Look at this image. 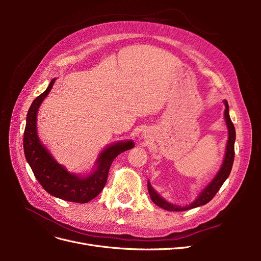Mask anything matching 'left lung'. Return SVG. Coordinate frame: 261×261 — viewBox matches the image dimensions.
I'll use <instances>...</instances> for the list:
<instances>
[{
    "mask_svg": "<svg viewBox=\"0 0 261 261\" xmlns=\"http://www.w3.org/2000/svg\"><path fill=\"white\" fill-rule=\"evenodd\" d=\"M224 106H225V110H224V120L227 126V130H228V138H227V143H226V148H225V154H224V159L222 162V165L219 170V172L217 173V175L213 177V179L210 181V183L204 187L202 191L197 196V198L191 202L186 204V206H178V204H174L171 203L169 201L165 200L163 197H161L159 194H158L153 187L150 184V181L148 180V192L150 195V198L151 200L156 204L158 207H160L164 210L168 211H185L188 209H193V208H197L203 206V204L208 203L215 195L218 193V191L220 189V187L223 185L224 181L226 180V178L228 177L233 167V162H234V143H235V127L231 121L230 117V113H228V105L227 101L224 100Z\"/></svg>",
    "mask_w": 261,
    "mask_h": 261,
    "instance_id": "obj_1",
    "label": "left lung"
}]
</instances>
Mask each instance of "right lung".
<instances>
[{
  "instance_id": "1",
  "label": "right lung",
  "mask_w": 261,
  "mask_h": 261,
  "mask_svg": "<svg viewBox=\"0 0 261 261\" xmlns=\"http://www.w3.org/2000/svg\"><path fill=\"white\" fill-rule=\"evenodd\" d=\"M55 81L57 78H53L48 88L33 101L28 110L23 133V152L36 178L45 192L63 200L86 203L97 197L106 186L110 167L115 158L126 150L134 148L135 144L133 140L111 144L100 152L89 173L75 174L68 172L44 147L37 130L38 110L51 91Z\"/></svg>"
}]
</instances>
